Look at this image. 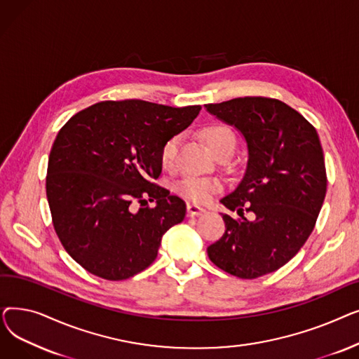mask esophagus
<instances>
[{
  "label": "esophagus",
  "instance_id": "esophagus-1",
  "mask_svg": "<svg viewBox=\"0 0 359 359\" xmlns=\"http://www.w3.org/2000/svg\"><path fill=\"white\" fill-rule=\"evenodd\" d=\"M186 208H187V215H189V217H198V215H202V214L206 212L205 208H202V206H198L192 202H187Z\"/></svg>",
  "mask_w": 359,
  "mask_h": 359
}]
</instances>
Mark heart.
Masks as SVG:
<instances>
[{"instance_id": "obj_1", "label": "heart", "mask_w": 359, "mask_h": 359, "mask_svg": "<svg viewBox=\"0 0 359 359\" xmlns=\"http://www.w3.org/2000/svg\"><path fill=\"white\" fill-rule=\"evenodd\" d=\"M201 135L211 149L214 156H218L222 151H233L236 147V135L230 126L222 123H212L205 126L201 130ZM180 137L173 135L164 141L160 148V161L164 168H173L177 157ZM222 189V184L218 179L206 177H186L177 183L176 192L184 199L194 203H206L212 199Z\"/></svg>"}]
</instances>
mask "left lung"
I'll list each match as a JSON object with an SVG mask.
<instances>
[{"mask_svg": "<svg viewBox=\"0 0 359 359\" xmlns=\"http://www.w3.org/2000/svg\"><path fill=\"white\" fill-rule=\"evenodd\" d=\"M205 107L241 132L249 153L241 182L221 199L240 218L222 214L225 233L206 252L214 265L241 279L275 272L304 246L326 196L317 130L276 99L237 97Z\"/></svg>", "mask_w": 359, "mask_h": 359, "instance_id": "1", "label": "left lung"}]
</instances>
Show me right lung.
<instances>
[{"instance_id":"right-lung-1","label":"right lung","mask_w":359,"mask_h":359,"mask_svg":"<svg viewBox=\"0 0 359 359\" xmlns=\"http://www.w3.org/2000/svg\"><path fill=\"white\" fill-rule=\"evenodd\" d=\"M199 110L110 100L61 128L49 154L46 196L56 236L86 271L122 280L156 260L164 233L186 215V203L154 183L160 148Z\"/></svg>"}]
</instances>
